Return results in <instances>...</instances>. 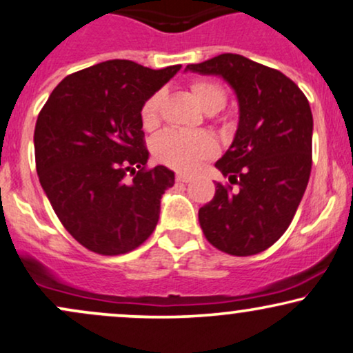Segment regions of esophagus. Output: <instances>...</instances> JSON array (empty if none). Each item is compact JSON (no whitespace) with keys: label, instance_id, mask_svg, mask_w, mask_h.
<instances>
[{"label":"esophagus","instance_id":"34e87169","mask_svg":"<svg viewBox=\"0 0 353 353\" xmlns=\"http://www.w3.org/2000/svg\"><path fill=\"white\" fill-rule=\"evenodd\" d=\"M190 179H192V177H190L189 174H182V172L176 174V181L181 182V184H188V182H190Z\"/></svg>","mask_w":353,"mask_h":353}]
</instances>
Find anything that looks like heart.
<instances>
[{
  "label": "heart",
  "mask_w": 353,
  "mask_h": 353,
  "mask_svg": "<svg viewBox=\"0 0 353 353\" xmlns=\"http://www.w3.org/2000/svg\"><path fill=\"white\" fill-rule=\"evenodd\" d=\"M190 90L201 107L209 113H217L225 107L228 93L215 80L195 79L190 82ZM164 101V92L156 90L143 101L139 108V118L144 130H154L161 120V107ZM217 151L215 139L203 131L165 130L152 141L154 158L177 171H194L202 161L212 158Z\"/></svg>",
  "instance_id": "heart-1"
}]
</instances>
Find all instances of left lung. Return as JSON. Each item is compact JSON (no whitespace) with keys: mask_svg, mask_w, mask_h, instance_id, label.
<instances>
[{"mask_svg":"<svg viewBox=\"0 0 353 353\" xmlns=\"http://www.w3.org/2000/svg\"><path fill=\"white\" fill-rule=\"evenodd\" d=\"M188 70L223 77L240 105L235 139L215 163L230 184L217 182L214 199L199 209L203 235L233 256L265 252L291 225L311 176L309 101L283 72L239 54L189 63Z\"/></svg>","mask_w":353,"mask_h":353,"instance_id":"obj_1","label":"left lung"}]
</instances>
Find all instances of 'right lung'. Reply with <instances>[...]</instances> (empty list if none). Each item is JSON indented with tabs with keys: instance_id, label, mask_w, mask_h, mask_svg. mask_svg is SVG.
Listing matches in <instances>:
<instances>
[{
	"instance_id": "right-lung-1",
	"label": "right lung",
	"mask_w": 353,
	"mask_h": 353,
	"mask_svg": "<svg viewBox=\"0 0 353 353\" xmlns=\"http://www.w3.org/2000/svg\"><path fill=\"white\" fill-rule=\"evenodd\" d=\"M179 69L100 62L67 75L37 117L34 151L42 189L65 230L93 253H128L158 225L174 172L148 168L139 108Z\"/></svg>"
}]
</instances>
